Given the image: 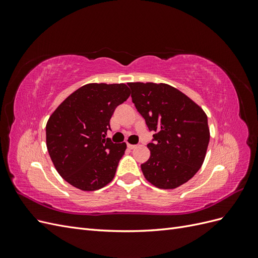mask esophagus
Returning a JSON list of instances; mask_svg holds the SVG:
<instances>
[{"label": "esophagus", "mask_w": 258, "mask_h": 258, "mask_svg": "<svg viewBox=\"0 0 258 258\" xmlns=\"http://www.w3.org/2000/svg\"><path fill=\"white\" fill-rule=\"evenodd\" d=\"M127 146H128V148L129 150H134V148H136L137 147V145H134V144H127Z\"/></svg>", "instance_id": "obj_1"}]
</instances>
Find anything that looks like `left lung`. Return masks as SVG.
<instances>
[{"mask_svg": "<svg viewBox=\"0 0 258 258\" xmlns=\"http://www.w3.org/2000/svg\"><path fill=\"white\" fill-rule=\"evenodd\" d=\"M132 102L154 135L144 177L160 189H174L198 172L210 141L205 111L185 93L168 84L128 83Z\"/></svg>", "mask_w": 258, "mask_h": 258, "instance_id": "left-lung-1", "label": "left lung"}]
</instances>
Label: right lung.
<instances>
[{
  "instance_id": "1",
  "label": "right lung",
  "mask_w": 258,
  "mask_h": 258,
  "mask_svg": "<svg viewBox=\"0 0 258 258\" xmlns=\"http://www.w3.org/2000/svg\"><path fill=\"white\" fill-rule=\"evenodd\" d=\"M126 84L91 83L62 102L46 123V145L54 168L81 190H98L112 182L127 148L105 136L117 105L130 96Z\"/></svg>"
}]
</instances>
